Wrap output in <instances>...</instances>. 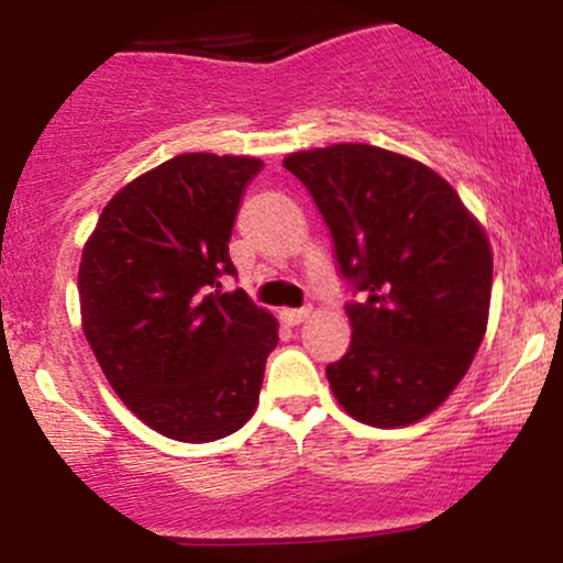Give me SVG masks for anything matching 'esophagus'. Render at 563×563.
I'll return each instance as SVG.
<instances>
[{
    "label": "esophagus",
    "mask_w": 563,
    "mask_h": 563,
    "mask_svg": "<svg viewBox=\"0 0 563 563\" xmlns=\"http://www.w3.org/2000/svg\"><path fill=\"white\" fill-rule=\"evenodd\" d=\"M309 312L312 309L309 307H301V309H280V320L286 322V325H299V322H303L309 318Z\"/></svg>",
    "instance_id": "esophagus-1"
}]
</instances>
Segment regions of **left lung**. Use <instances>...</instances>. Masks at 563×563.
Here are the masks:
<instances>
[{"label": "left lung", "instance_id": "left-lung-1", "mask_svg": "<svg viewBox=\"0 0 563 563\" xmlns=\"http://www.w3.org/2000/svg\"><path fill=\"white\" fill-rule=\"evenodd\" d=\"M360 301L352 344L325 367L354 421L397 429L434 412L474 363L489 318L493 251L448 179L363 142L290 153Z\"/></svg>", "mask_w": 563, "mask_h": 563}]
</instances>
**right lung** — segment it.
Wrapping results in <instances>:
<instances>
[{"instance_id":"add662e5","label":"right lung","mask_w":563,"mask_h":563,"mask_svg":"<svg viewBox=\"0 0 563 563\" xmlns=\"http://www.w3.org/2000/svg\"><path fill=\"white\" fill-rule=\"evenodd\" d=\"M260 158L185 153L108 200L79 264L81 325L108 384L142 423L214 442L254 416L277 320L235 275L230 235Z\"/></svg>"}]
</instances>
